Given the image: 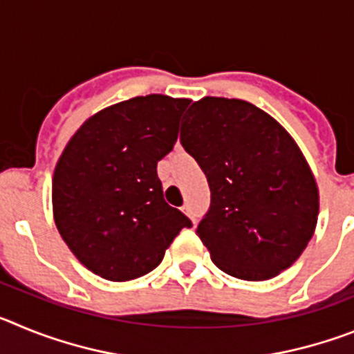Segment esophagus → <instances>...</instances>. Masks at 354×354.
Wrapping results in <instances>:
<instances>
[{
    "label": "esophagus",
    "instance_id": "1",
    "mask_svg": "<svg viewBox=\"0 0 354 354\" xmlns=\"http://www.w3.org/2000/svg\"><path fill=\"white\" fill-rule=\"evenodd\" d=\"M183 211L186 212V214L189 216V218H192L193 221H195V214H193V211H192V207H189V205H187V204H186V205H183Z\"/></svg>",
    "mask_w": 354,
    "mask_h": 354
}]
</instances>
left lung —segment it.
Segmentation results:
<instances>
[{
  "mask_svg": "<svg viewBox=\"0 0 354 354\" xmlns=\"http://www.w3.org/2000/svg\"><path fill=\"white\" fill-rule=\"evenodd\" d=\"M180 143L211 189L196 236L212 262L250 282L292 266L314 234L319 195L289 133L250 102L204 97L189 108Z\"/></svg>",
  "mask_w": 354,
  "mask_h": 354,
  "instance_id": "obj_1",
  "label": "left lung"
}]
</instances>
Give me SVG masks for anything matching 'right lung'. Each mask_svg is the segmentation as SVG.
Wrapping results in <instances>:
<instances>
[{
  "label": "right lung",
  "instance_id": "add662e5",
  "mask_svg": "<svg viewBox=\"0 0 354 354\" xmlns=\"http://www.w3.org/2000/svg\"><path fill=\"white\" fill-rule=\"evenodd\" d=\"M187 99L134 97L84 122L53 177L62 239L92 273L127 282L161 264L192 220L167 204L158 161L174 149Z\"/></svg>",
  "mask_w": 354,
  "mask_h": 354
}]
</instances>
